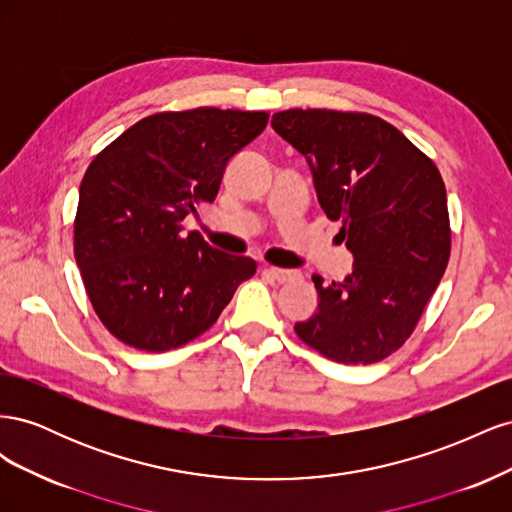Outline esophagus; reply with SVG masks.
<instances>
[{"mask_svg":"<svg viewBox=\"0 0 512 512\" xmlns=\"http://www.w3.org/2000/svg\"><path fill=\"white\" fill-rule=\"evenodd\" d=\"M265 273L275 282H292L299 277L297 271H288V269H280V267H267Z\"/></svg>","mask_w":512,"mask_h":512,"instance_id":"esophagus-1","label":"esophagus"}]
</instances>
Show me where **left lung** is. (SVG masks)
I'll return each mask as SVG.
<instances>
[{
	"instance_id": "left-lung-1",
	"label": "left lung",
	"mask_w": 512,
	"mask_h": 512,
	"mask_svg": "<svg viewBox=\"0 0 512 512\" xmlns=\"http://www.w3.org/2000/svg\"><path fill=\"white\" fill-rule=\"evenodd\" d=\"M271 126L307 158L318 203L354 254L344 282L312 277L318 309L294 333L335 363H378L406 344L451 258L440 170L369 113L290 108Z\"/></svg>"
}]
</instances>
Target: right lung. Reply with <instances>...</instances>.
Segmentation results:
<instances>
[{
    "mask_svg": "<svg viewBox=\"0 0 512 512\" xmlns=\"http://www.w3.org/2000/svg\"><path fill=\"white\" fill-rule=\"evenodd\" d=\"M265 111L190 108L136 121L85 170L74 258L91 307L119 342L145 352L211 329L256 260L181 235L218 196L228 160L267 128Z\"/></svg>",
    "mask_w": 512,
    "mask_h": 512,
    "instance_id": "obj_1",
    "label": "right lung"
}]
</instances>
